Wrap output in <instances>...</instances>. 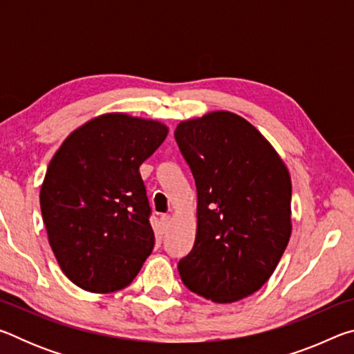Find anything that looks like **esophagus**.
I'll return each mask as SVG.
<instances>
[{
    "mask_svg": "<svg viewBox=\"0 0 354 354\" xmlns=\"http://www.w3.org/2000/svg\"><path fill=\"white\" fill-rule=\"evenodd\" d=\"M170 220H171L170 215H162V217H160V221H162L164 230H167V227H169V225H170Z\"/></svg>",
    "mask_w": 354,
    "mask_h": 354,
    "instance_id": "obj_1",
    "label": "esophagus"
}]
</instances>
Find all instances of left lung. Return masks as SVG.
I'll use <instances>...</instances> for the list:
<instances>
[{"instance_id":"1","label":"left lung","mask_w":354,"mask_h":354,"mask_svg":"<svg viewBox=\"0 0 354 354\" xmlns=\"http://www.w3.org/2000/svg\"><path fill=\"white\" fill-rule=\"evenodd\" d=\"M196 185V237L178 263L187 289L234 303L267 283L292 234V183L283 159L253 124L227 111L175 129Z\"/></svg>"}]
</instances>
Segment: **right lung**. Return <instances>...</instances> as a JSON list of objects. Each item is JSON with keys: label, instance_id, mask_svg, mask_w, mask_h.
I'll return each mask as SVG.
<instances>
[{"label": "right lung", "instance_id": "add662e5", "mask_svg": "<svg viewBox=\"0 0 354 354\" xmlns=\"http://www.w3.org/2000/svg\"><path fill=\"white\" fill-rule=\"evenodd\" d=\"M167 134L158 120L109 112L75 129L53 156L40 187L41 217L59 267L81 289H123L151 254L139 169Z\"/></svg>", "mask_w": 354, "mask_h": 354}]
</instances>
